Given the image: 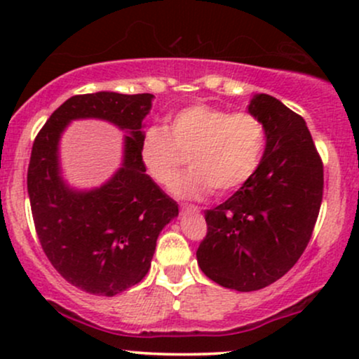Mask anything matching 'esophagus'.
Wrapping results in <instances>:
<instances>
[{"mask_svg": "<svg viewBox=\"0 0 359 359\" xmlns=\"http://www.w3.org/2000/svg\"><path fill=\"white\" fill-rule=\"evenodd\" d=\"M182 211H197V205H182Z\"/></svg>", "mask_w": 359, "mask_h": 359, "instance_id": "34e87169", "label": "esophagus"}]
</instances>
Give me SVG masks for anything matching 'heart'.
Wrapping results in <instances>:
<instances>
[{
	"instance_id": "obj_1",
	"label": "heart",
	"mask_w": 359,
	"mask_h": 359,
	"mask_svg": "<svg viewBox=\"0 0 359 359\" xmlns=\"http://www.w3.org/2000/svg\"><path fill=\"white\" fill-rule=\"evenodd\" d=\"M265 143V126L257 116L199 102L172 113L165 130L147 128L140 160L155 184L170 187L187 156L191 168L175 181L172 192L201 199L211 189L217 194L241 189L258 170Z\"/></svg>"
}]
</instances>
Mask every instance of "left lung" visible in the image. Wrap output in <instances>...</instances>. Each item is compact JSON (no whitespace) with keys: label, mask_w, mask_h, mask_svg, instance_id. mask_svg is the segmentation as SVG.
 I'll return each instance as SVG.
<instances>
[{"label":"left lung","mask_w":359,"mask_h":359,"mask_svg":"<svg viewBox=\"0 0 359 359\" xmlns=\"http://www.w3.org/2000/svg\"><path fill=\"white\" fill-rule=\"evenodd\" d=\"M248 113L265 126V154L248 182L204 212L208 234L196 253L205 277L238 292L270 285L297 263L324 189L323 162L304 118L269 94H255Z\"/></svg>","instance_id":"1"}]
</instances>
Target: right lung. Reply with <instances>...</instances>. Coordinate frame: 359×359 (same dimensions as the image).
I'll return each mask as SVG.
<instances>
[{
    "label": "right lung",
    "mask_w": 359,
    "mask_h": 359,
    "mask_svg": "<svg viewBox=\"0 0 359 359\" xmlns=\"http://www.w3.org/2000/svg\"><path fill=\"white\" fill-rule=\"evenodd\" d=\"M154 94L101 90L69 97L36 135L27 185L40 245L74 287L113 297L148 273L160 231L179 205L147 175L140 160L143 119ZM74 118H102L127 131L122 167L100 188L81 191L63 180L58 143Z\"/></svg>",
    "instance_id": "1"
}]
</instances>
